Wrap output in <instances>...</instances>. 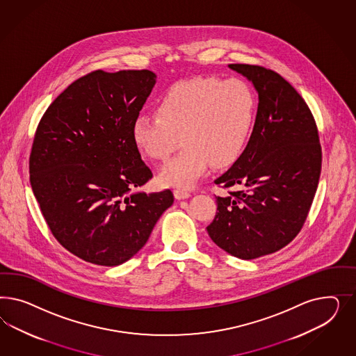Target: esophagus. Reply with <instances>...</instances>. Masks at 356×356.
<instances>
[{"mask_svg": "<svg viewBox=\"0 0 356 356\" xmlns=\"http://www.w3.org/2000/svg\"><path fill=\"white\" fill-rule=\"evenodd\" d=\"M173 194H175L176 200H186L191 197V192H188L185 189H175Z\"/></svg>", "mask_w": 356, "mask_h": 356, "instance_id": "obj_1", "label": "esophagus"}]
</instances>
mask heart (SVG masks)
<instances>
[{
    "instance_id": "b5f03b06",
    "label": "heart",
    "mask_w": 356,
    "mask_h": 356,
    "mask_svg": "<svg viewBox=\"0 0 356 356\" xmlns=\"http://www.w3.org/2000/svg\"><path fill=\"white\" fill-rule=\"evenodd\" d=\"M256 100L240 79L197 76L170 87L158 102L156 115H140L131 140L154 161L165 162L185 145L159 175L167 186H191L209 170L236 162L252 133ZM184 140H181V138Z\"/></svg>"
}]
</instances>
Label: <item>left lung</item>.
<instances>
[{"instance_id":"1","label":"left lung","mask_w":356,"mask_h":356,"mask_svg":"<svg viewBox=\"0 0 356 356\" xmlns=\"http://www.w3.org/2000/svg\"><path fill=\"white\" fill-rule=\"evenodd\" d=\"M228 67L253 83L259 108L245 150L214 181L231 191L216 197L206 229L231 256L259 259L302 229L321 173V146L309 108L283 76L257 65Z\"/></svg>"}]
</instances>
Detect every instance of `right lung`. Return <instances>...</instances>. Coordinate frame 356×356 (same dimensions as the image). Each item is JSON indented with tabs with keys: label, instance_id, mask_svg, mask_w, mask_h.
<instances>
[{
	"label": "right lung",
	"instance_id": "add662e5",
	"mask_svg": "<svg viewBox=\"0 0 356 356\" xmlns=\"http://www.w3.org/2000/svg\"><path fill=\"white\" fill-rule=\"evenodd\" d=\"M155 83L150 70L92 72L56 97L35 133L33 195L57 241L87 262L131 259L172 206L170 189L133 192L152 177L131 125Z\"/></svg>",
	"mask_w": 356,
	"mask_h": 356
}]
</instances>
